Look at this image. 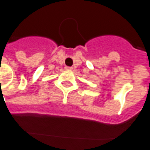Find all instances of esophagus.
Wrapping results in <instances>:
<instances>
[{
    "instance_id": "34e87169",
    "label": "esophagus",
    "mask_w": 150,
    "mask_h": 150,
    "mask_svg": "<svg viewBox=\"0 0 150 150\" xmlns=\"http://www.w3.org/2000/svg\"><path fill=\"white\" fill-rule=\"evenodd\" d=\"M65 68H66L67 70H72V69H73V67H66Z\"/></svg>"
}]
</instances>
